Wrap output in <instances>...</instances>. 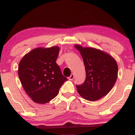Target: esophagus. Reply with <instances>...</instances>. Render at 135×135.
Here are the masks:
<instances>
[{
	"label": "esophagus",
	"mask_w": 135,
	"mask_h": 135,
	"mask_svg": "<svg viewBox=\"0 0 135 135\" xmlns=\"http://www.w3.org/2000/svg\"><path fill=\"white\" fill-rule=\"evenodd\" d=\"M74 74H72L69 77V80H72L74 79Z\"/></svg>",
	"instance_id": "34e87169"
}]
</instances>
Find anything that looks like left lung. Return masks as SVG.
Instances as JSON below:
<instances>
[{"mask_svg":"<svg viewBox=\"0 0 135 135\" xmlns=\"http://www.w3.org/2000/svg\"><path fill=\"white\" fill-rule=\"evenodd\" d=\"M75 47L82 55L86 71L85 82L76 85L77 91L86 100H98L115 84L118 74L117 62L111 56L99 50L79 45Z\"/></svg>","mask_w":135,"mask_h":135,"instance_id":"left-lung-1","label":"left lung"}]
</instances>
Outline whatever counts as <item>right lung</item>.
I'll return each mask as SVG.
<instances>
[{
    "label": "right lung",
    "instance_id": "obj_1",
    "mask_svg": "<svg viewBox=\"0 0 135 135\" xmlns=\"http://www.w3.org/2000/svg\"><path fill=\"white\" fill-rule=\"evenodd\" d=\"M60 48H37L25 55L18 66V76L33 101L45 104L56 97L68 80L56 64Z\"/></svg>",
    "mask_w": 135,
    "mask_h": 135
}]
</instances>
